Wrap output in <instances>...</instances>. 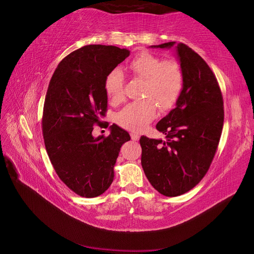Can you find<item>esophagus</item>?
Returning a JSON list of instances; mask_svg holds the SVG:
<instances>
[{"instance_id": "1", "label": "esophagus", "mask_w": 254, "mask_h": 254, "mask_svg": "<svg viewBox=\"0 0 254 254\" xmlns=\"http://www.w3.org/2000/svg\"><path fill=\"white\" fill-rule=\"evenodd\" d=\"M131 138H132V140H138L139 135L137 133H131Z\"/></svg>"}]
</instances>
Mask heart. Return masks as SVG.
<instances>
[{
  "label": "heart",
  "mask_w": 254,
  "mask_h": 254,
  "mask_svg": "<svg viewBox=\"0 0 254 254\" xmlns=\"http://www.w3.org/2000/svg\"><path fill=\"white\" fill-rule=\"evenodd\" d=\"M134 75L144 80L141 97L144 99L127 105L117 116V122L129 131H140L154 119L157 105L162 110L174 107L181 96L184 76L178 63L162 62L149 53H141L128 64ZM125 76L120 69H114L106 76L105 91L115 103L123 98Z\"/></svg>",
  "instance_id": "heart-1"
}]
</instances>
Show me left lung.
<instances>
[{
    "instance_id": "1",
    "label": "left lung",
    "mask_w": 254,
    "mask_h": 254,
    "mask_svg": "<svg viewBox=\"0 0 254 254\" xmlns=\"http://www.w3.org/2000/svg\"><path fill=\"white\" fill-rule=\"evenodd\" d=\"M150 47H173L184 85L176 107L156 126L166 140L140 137L141 167L156 190L176 197L190 190L208 172L222 134L223 97L208 64L190 47L176 42Z\"/></svg>"
}]
</instances>
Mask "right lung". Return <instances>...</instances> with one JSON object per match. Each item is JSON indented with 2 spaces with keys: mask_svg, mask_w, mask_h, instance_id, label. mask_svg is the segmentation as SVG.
Here are the masks:
<instances>
[{
  "mask_svg": "<svg viewBox=\"0 0 254 254\" xmlns=\"http://www.w3.org/2000/svg\"><path fill=\"white\" fill-rule=\"evenodd\" d=\"M128 55L113 45H85L58 64L47 88L42 118L47 155L60 179L82 197L108 190L121 146L131 139L117 125L107 137L92 134L107 110L106 76Z\"/></svg>",
  "mask_w": 254,
  "mask_h": 254,
  "instance_id": "add662e5",
  "label": "right lung"
}]
</instances>
